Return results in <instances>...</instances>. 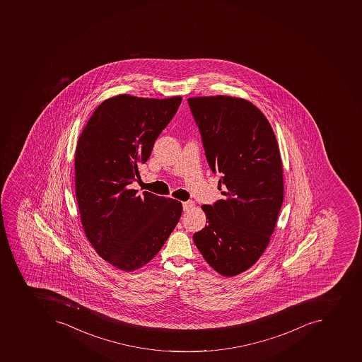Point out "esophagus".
Masks as SVG:
<instances>
[{
	"label": "esophagus",
	"instance_id": "obj_1",
	"mask_svg": "<svg viewBox=\"0 0 362 362\" xmlns=\"http://www.w3.org/2000/svg\"><path fill=\"white\" fill-rule=\"evenodd\" d=\"M183 211H190L191 208L194 207V202H185L182 204Z\"/></svg>",
	"mask_w": 362,
	"mask_h": 362
}]
</instances>
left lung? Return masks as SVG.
I'll return each instance as SVG.
<instances>
[{
    "label": "left lung",
    "mask_w": 362,
    "mask_h": 362,
    "mask_svg": "<svg viewBox=\"0 0 362 362\" xmlns=\"http://www.w3.org/2000/svg\"><path fill=\"white\" fill-rule=\"evenodd\" d=\"M188 103L223 194L202 206L207 225L194 243L217 273L235 276L259 259L276 225L284 197L279 145L268 119L249 100L218 95Z\"/></svg>",
    "instance_id": "8db88e82"
}]
</instances>
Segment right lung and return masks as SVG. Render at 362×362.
<instances>
[{"label": "right lung", "mask_w": 362, "mask_h": 362, "mask_svg": "<svg viewBox=\"0 0 362 362\" xmlns=\"http://www.w3.org/2000/svg\"><path fill=\"white\" fill-rule=\"evenodd\" d=\"M182 97L117 95L95 110L78 139L76 198L83 230L103 259L132 272L151 262L182 214V204L130 189L138 164L177 113Z\"/></svg>", "instance_id": "obj_1"}]
</instances>
